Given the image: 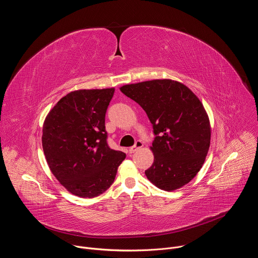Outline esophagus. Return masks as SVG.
I'll list each match as a JSON object with an SVG mask.
<instances>
[{
    "label": "esophagus",
    "instance_id": "1",
    "mask_svg": "<svg viewBox=\"0 0 258 258\" xmlns=\"http://www.w3.org/2000/svg\"><path fill=\"white\" fill-rule=\"evenodd\" d=\"M143 147V143L141 142V141H137L136 142V144H135V146L134 147H132V148H130L128 149V152L131 153V154H133V153H135V152H137L138 150H140L141 148Z\"/></svg>",
    "mask_w": 258,
    "mask_h": 258
}]
</instances>
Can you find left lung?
Wrapping results in <instances>:
<instances>
[{"instance_id":"1","label":"left lung","mask_w":258,"mask_h":258,"mask_svg":"<svg viewBox=\"0 0 258 258\" xmlns=\"http://www.w3.org/2000/svg\"><path fill=\"white\" fill-rule=\"evenodd\" d=\"M119 90L145 110L153 124L154 162L145 171L147 177L167 192L187 185L201 169L210 146V121L199 98L169 79L124 85Z\"/></svg>"}]
</instances>
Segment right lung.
Instances as JSON below:
<instances>
[{"instance_id": "add662e5", "label": "right lung", "mask_w": 258, "mask_h": 258, "mask_svg": "<svg viewBox=\"0 0 258 258\" xmlns=\"http://www.w3.org/2000/svg\"><path fill=\"white\" fill-rule=\"evenodd\" d=\"M115 89L78 90L61 98L43 124V150L61 185L81 198H94L114 181L125 158L107 145L105 114Z\"/></svg>"}]
</instances>
